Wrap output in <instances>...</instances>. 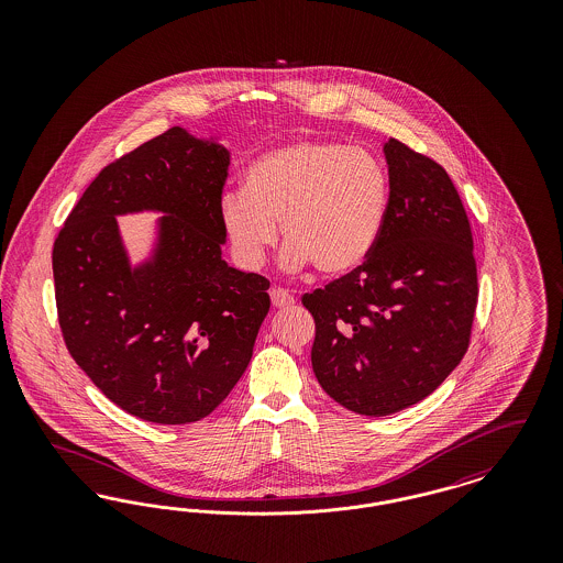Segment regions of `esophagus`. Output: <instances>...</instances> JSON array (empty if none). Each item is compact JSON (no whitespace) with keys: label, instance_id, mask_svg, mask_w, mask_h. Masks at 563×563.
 I'll return each instance as SVG.
<instances>
[{"label":"esophagus","instance_id":"obj_1","mask_svg":"<svg viewBox=\"0 0 563 563\" xmlns=\"http://www.w3.org/2000/svg\"><path fill=\"white\" fill-rule=\"evenodd\" d=\"M269 297H272V306L274 308H289V306L295 303L294 295L289 294L287 289H283V287H274L269 291Z\"/></svg>","mask_w":563,"mask_h":563}]
</instances>
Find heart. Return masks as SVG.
<instances>
[{"mask_svg": "<svg viewBox=\"0 0 563 563\" xmlns=\"http://www.w3.org/2000/svg\"><path fill=\"white\" fill-rule=\"evenodd\" d=\"M393 184L384 162L340 141L308 139L251 162L241 191L221 198L225 236L244 266L255 268L280 223L294 268L312 264L324 276L361 268L384 234Z\"/></svg>", "mask_w": 563, "mask_h": 563, "instance_id": "obj_1", "label": "heart"}]
</instances>
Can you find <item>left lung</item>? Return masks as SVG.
<instances>
[{
    "label": "left lung",
    "instance_id": "1",
    "mask_svg": "<svg viewBox=\"0 0 563 563\" xmlns=\"http://www.w3.org/2000/svg\"><path fill=\"white\" fill-rule=\"evenodd\" d=\"M384 154L393 196L374 255L301 297L322 390L363 416L397 413L443 384L468 349L479 295L471 223L445 168L397 139Z\"/></svg>",
    "mask_w": 563,
    "mask_h": 563
}]
</instances>
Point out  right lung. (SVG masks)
<instances>
[{
	"instance_id": "obj_1",
	"label": "right lung",
	"mask_w": 563,
	"mask_h": 563,
	"mask_svg": "<svg viewBox=\"0 0 563 563\" xmlns=\"http://www.w3.org/2000/svg\"><path fill=\"white\" fill-rule=\"evenodd\" d=\"M230 154L179 126L108 164L53 249L69 354L126 413L156 424L209 416L244 374L269 280L221 260ZM161 210L152 261L130 268L115 213Z\"/></svg>"
}]
</instances>
